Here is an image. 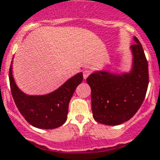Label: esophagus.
Listing matches in <instances>:
<instances>
[{
	"label": "esophagus",
	"instance_id": "esophagus-1",
	"mask_svg": "<svg viewBox=\"0 0 160 160\" xmlns=\"http://www.w3.org/2000/svg\"><path fill=\"white\" fill-rule=\"evenodd\" d=\"M90 73H91V70L88 69V68H86L83 70V78L86 79L90 75Z\"/></svg>",
	"mask_w": 160,
	"mask_h": 160
}]
</instances>
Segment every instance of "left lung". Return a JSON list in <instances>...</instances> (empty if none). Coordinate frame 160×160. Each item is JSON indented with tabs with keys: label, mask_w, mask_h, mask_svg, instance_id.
Returning <instances> with one entry per match:
<instances>
[{
	"label": "left lung",
	"mask_w": 160,
	"mask_h": 160,
	"mask_svg": "<svg viewBox=\"0 0 160 160\" xmlns=\"http://www.w3.org/2000/svg\"><path fill=\"white\" fill-rule=\"evenodd\" d=\"M131 45L132 65L129 72L95 71L87 78L91 88L93 116L96 121L117 126L129 121L141 107L148 86V65L138 38Z\"/></svg>",
	"instance_id": "8db88e82"
}]
</instances>
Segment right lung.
Segmentation results:
<instances>
[{"instance_id": "right-lung-1", "label": "right lung", "mask_w": 160, "mask_h": 160, "mask_svg": "<svg viewBox=\"0 0 160 160\" xmlns=\"http://www.w3.org/2000/svg\"><path fill=\"white\" fill-rule=\"evenodd\" d=\"M12 61L9 72L10 87L17 107L25 120L40 129H54L66 122L68 105L73 93L82 81V72L72 77L51 93L28 95L20 90L12 75Z\"/></svg>"}]
</instances>
